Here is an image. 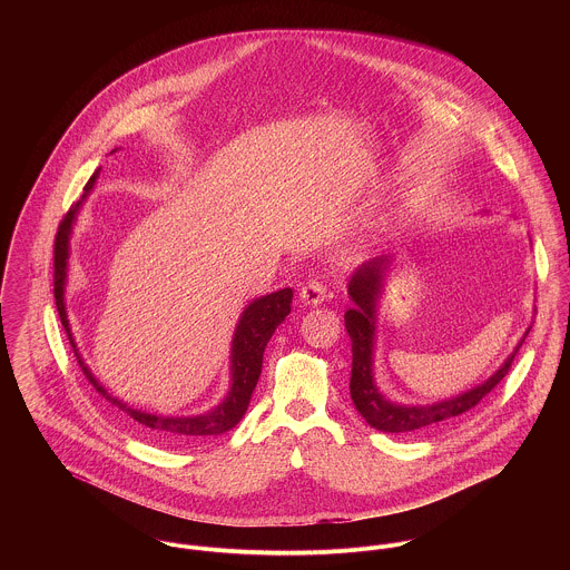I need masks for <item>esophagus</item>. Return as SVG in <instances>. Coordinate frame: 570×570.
<instances>
[{
    "label": "esophagus",
    "mask_w": 570,
    "mask_h": 570,
    "mask_svg": "<svg viewBox=\"0 0 570 570\" xmlns=\"http://www.w3.org/2000/svg\"><path fill=\"white\" fill-rule=\"evenodd\" d=\"M325 296L326 285L323 281H318V278H312V281L305 283L303 289H301V301H303L305 305H321V303L325 301Z\"/></svg>",
    "instance_id": "1"
}]
</instances>
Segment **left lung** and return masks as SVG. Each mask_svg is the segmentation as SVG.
Returning a JSON list of instances; mask_svg holds the SVG:
<instances>
[{"label": "left lung", "instance_id": "1", "mask_svg": "<svg viewBox=\"0 0 570 570\" xmlns=\"http://www.w3.org/2000/svg\"><path fill=\"white\" fill-rule=\"evenodd\" d=\"M391 256H377L366 261L362 267L355 269L348 283V296L355 303L344 314V326L351 337L353 348V368H351V400L355 410L368 421V425L382 430V432H412L428 425H434L439 421H448L452 416H459L468 410L481 404V400L493 391V386L500 384V380L509 373L511 362L522 346L524 337L515 346V351L504 360V364L489 377L488 382L479 384L476 389L461 393L456 397L428 404V406H404L393 404L386 400L375 382H373V344H375V316H377V301L382 294V283L391 265Z\"/></svg>", "mask_w": 570, "mask_h": 570}]
</instances>
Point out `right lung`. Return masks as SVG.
<instances>
[{
	"instance_id": "1",
	"label": "right lung",
	"mask_w": 570,
	"mask_h": 570,
	"mask_svg": "<svg viewBox=\"0 0 570 570\" xmlns=\"http://www.w3.org/2000/svg\"><path fill=\"white\" fill-rule=\"evenodd\" d=\"M96 177H98V170L85 184L82 199L91 190ZM79 208H81V202L75 208L68 210V215L63 217V222L59 226L57 239H55V301H57L59 318L66 326L70 344L75 346L77 360H79L82 373L89 380V384H94L98 395H102L111 406L118 407L136 428H140L142 432L151 434L154 439H158L163 443H184V441H193V439H202V436H217V434L235 428L242 421L247 406H249L252 391L256 389L261 366H263V351H265L272 333L276 331V326L281 325L287 318V314L292 312L294 292L289 287H285V289H278L274 294L261 296V298L252 301L245 307L242 321L235 328V337H233V355H230L233 384H230V391H228L226 400L219 406L213 407L204 414H195V416H164V414H149V412L127 406L118 397L109 395L96 382L91 371L85 366L81 353L77 351V344L72 340V331H70V323H68V314H66L63 292H66V278H68L70 235H72V224L77 219Z\"/></svg>"
}]
</instances>
